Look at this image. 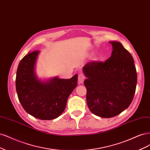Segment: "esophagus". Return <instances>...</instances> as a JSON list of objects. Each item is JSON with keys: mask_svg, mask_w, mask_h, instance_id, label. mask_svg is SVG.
Listing matches in <instances>:
<instances>
[{"mask_svg": "<svg viewBox=\"0 0 150 150\" xmlns=\"http://www.w3.org/2000/svg\"><path fill=\"white\" fill-rule=\"evenodd\" d=\"M85 79V75L82 74V73H80L79 74V77H78V80L80 83H83V81Z\"/></svg>", "mask_w": 150, "mask_h": 150, "instance_id": "esophagus-1", "label": "esophagus"}]
</instances>
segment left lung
I'll use <instances>...</instances> for the list:
<instances>
[{"instance_id": "8db88e82", "label": "left lung", "mask_w": 150, "mask_h": 150, "mask_svg": "<svg viewBox=\"0 0 150 150\" xmlns=\"http://www.w3.org/2000/svg\"><path fill=\"white\" fill-rule=\"evenodd\" d=\"M112 55L105 62H90L83 68L86 102L91 113L112 118L131 104L137 83L133 58L118 42H110Z\"/></svg>"}]
</instances>
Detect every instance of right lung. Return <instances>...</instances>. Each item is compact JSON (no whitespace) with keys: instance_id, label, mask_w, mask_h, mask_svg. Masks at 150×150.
Instances as JSON below:
<instances>
[{"instance_id":"obj_1","label":"right lung","mask_w":150,"mask_h":150,"mask_svg":"<svg viewBox=\"0 0 150 150\" xmlns=\"http://www.w3.org/2000/svg\"><path fill=\"white\" fill-rule=\"evenodd\" d=\"M39 51L28 53L19 63L16 85L19 101L28 114L50 120L64 112L67 99L77 85L78 75L70 79L54 77L47 81L37 78L35 66Z\"/></svg>"}]
</instances>
